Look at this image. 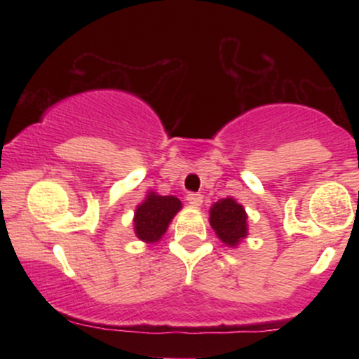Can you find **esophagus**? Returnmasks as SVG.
I'll list each match as a JSON object with an SVG mask.
<instances>
[{"mask_svg": "<svg viewBox=\"0 0 359 359\" xmlns=\"http://www.w3.org/2000/svg\"><path fill=\"white\" fill-rule=\"evenodd\" d=\"M187 201L191 205H201L203 204V196L197 192H191V194H187Z\"/></svg>", "mask_w": 359, "mask_h": 359, "instance_id": "34e87169", "label": "esophagus"}]
</instances>
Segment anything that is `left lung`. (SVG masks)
Returning a JSON list of instances; mask_svg holds the SVG:
<instances>
[{
  "instance_id": "8db88e82",
  "label": "left lung",
  "mask_w": 359,
  "mask_h": 359,
  "mask_svg": "<svg viewBox=\"0 0 359 359\" xmlns=\"http://www.w3.org/2000/svg\"><path fill=\"white\" fill-rule=\"evenodd\" d=\"M212 229L222 243L229 246H236L246 236V212L241 204L231 197L221 199L211 209L209 217Z\"/></svg>"
}]
</instances>
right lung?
Listing matches in <instances>:
<instances>
[{
  "label": "right lung",
  "mask_w": 359,
  "mask_h": 359,
  "mask_svg": "<svg viewBox=\"0 0 359 359\" xmlns=\"http://www.w3.org/2000/svg\"><path fill=\"white\" fill-rule=\"evenodd\" d=\"M182 204L174 196L148 194L145 203L135 212V233L142 241L155 243L167 231L168 222L180 211Z\"/></svg>",
  "instance_id": "add662e5"
}]
</instances>
